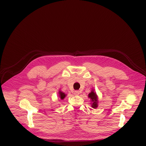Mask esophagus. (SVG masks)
<instances>
[{"mask_svg":"<svg viewBox=\"0 0 146 146\" xmlns=\"http://www.w3.org/2000/svg\"><path fill=\"white\" fill-rule=\"evenodd\" d=\"M79 94H80V91L78 90L75 91L74 92V94L75 95H76V96L79 95Z\"/></svg>","mask_w":146,"mask_h":146,"instance_id":"34e87169","label":"esophagus"}]
</instances>
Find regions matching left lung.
<instances>
[{
    "mask_svg": "<svg viewBox=\"0 0 146 146\" xmlns=\"http://www.w3.org/2000/svg\"><path fill=\"white\" fill-rule=\"evenodd\" d=\"M88 97L91 99V101L92 102V107L93 108H96L98 107V97L97 95L95 92H94V90L91 91L90 93L89 94Z\"/></svg>",
    "mask_w": 146,
    "mask_h": 146,
    "instance_id": "1",
    "label": "left lung"
}]
</instances>
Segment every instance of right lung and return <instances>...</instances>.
Wrapping results in <instances>:
<instances>
[{
    "mask_svg": "<svg viewBox=\"0 0 146 146\" xmlns=\"http://www.w3.org/2000/svg\"><path fill=\"white\" fill-rule=\"evenodd\" d=\"M58 94H59V97H60L61 100H63V98H65V97L66 96V94H65L64 92H63L61 91H60Z\"/></svg>",
    "mask_w": 146,
    "mask_h": 146,
    "instance_id": "add662e5",
    "label": "right lung"
}]
</instances>
